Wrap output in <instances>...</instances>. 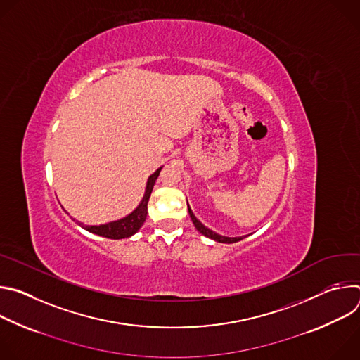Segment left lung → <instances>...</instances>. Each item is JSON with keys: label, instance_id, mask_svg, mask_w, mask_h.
<instances>
[{"label": "left lung", "instance_id": "1", "mask_svg": "<svg viewBox=\"0 0 360 360\" xmlns=\"http://www.w3.org/2000/svg\"><path fill=\"white\" fill-rule=\"evenodd\" d=\"M186 205H188V212H189V217H191V219H192V222H193L195 228H196V229H198V232H200L203 236L211 238V239H214L215 242H221V243H235V242H238V240H240V239H243V238H245V236H235V238H231V236H222V235H219V233H217V232L211 231L210 228L205 226L199 219H196V217L193 215L192 210L189 208V203H188V202H186Z\"/></svg>", "mask_w": 360, "mask_h": 360}]
</instances>
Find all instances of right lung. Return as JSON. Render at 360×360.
I'll use <instances>...</instances> for the list:
<instances>
[{
    "instance_id": "add662e5",
    "label": "right lung",
    "mask_w": 360,
    "mask_h": 360,
    "mask_svg": "<svg viewBox=\"0 0 360 360\" xmlns=\"http://www.w3.org/2000/svg\"><path fill=\"white\" fill-rule=\"evenodd\" d=\"M161 169H162V167L158 168L155 172H153L148 178L146 186H145V192H143V196H142L139 205L131 214H128L127 217H124L121 219H117V221L102 224V225H84L81 222H77V224L81 228H84L85 231L94 233V235L104 236V238H108V239H124V238H129V236L135 235L139 231V228L143 225L145 219H146L148 200H149L150 192L153 189V185H155V181L160 176Z\"/></svg>"
}]
</instances>
